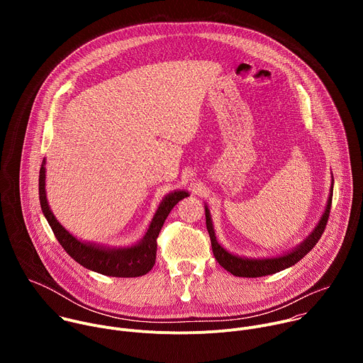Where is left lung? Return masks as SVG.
Here are the masks:
<instances>
[{"label": "left lung", "mask_w": 363, "mask_h": 363, "mask_svg": "<svg viewBox=\"0 0 363 363\" xmlns=\"http://www.w3.org/2000/svg\"><path fill=\"white\" fill-rule=\"evenodd\" d=\"M332 196H333V184H332V191H330V195H329L326 211L323 213V217L319 221L316 230L312 233V235H310L294 251H290V252H287L281 257L266 258V260H248V258H240V257H235V255L230 254L228 251H225L216 240L210 211L205 206L206 230H208V234H210V238H211V245H213V252H214L216 260L220 263V266H223L227 272H230L233 276H237V277H262V276H269V274L279 273L284 269H289L290 266H294L297 262L301 260V258L310 250H313V247L316 245V242L320 240L322 234L325 233V228H326V224H328V220H329V214H330Z\"/></svg>", "instance_id": "left-lung-1"}]
</instances>
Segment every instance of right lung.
<instances>
[{
	"mask_svg": "<svg viewBox=\"0 0 363 363\" xmlns=\"http://www.w3.org/2000/svg\"><path fill=\"white\" fill-rule=\"evenodd\" d=\"M45 168L44 161L40 168V178H38V195H40V205L44 217L47 218L51 230H53L57 241L66 250V252L77 262L80 266L112 277H139L150 272V269L157 260V245H158V235L164 227L167 217L169 216L174 206L188 196L185 191H175L174 194L168 195L160 208L155 214L149 230L143 240L130 247V248H119V250H105L97 248L93 245H87L79 240H76L72 234H69L55 218L53 213L50 211V206L45 198Z\"/></svg>",
	"mask_w": 363,
	"mask_h": 363,
	"instance_id": "right-lung-1",
	"label": "right lung"
}]
</instances>
